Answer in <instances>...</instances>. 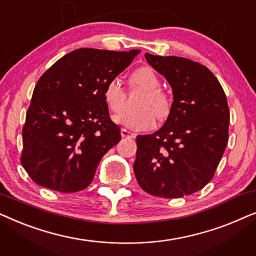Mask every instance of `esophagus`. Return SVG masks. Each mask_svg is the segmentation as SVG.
Returning a JSON list of instances; mask_svg holds the SVG:
<instances>
[{"mask_svg":"<svg viewBox=\"0 0 256 256\" xmlns=\"http://www.w3.org/2000/svg\"><path fill=\"white\" fill-rule=\"evenodd\" d=\"M121 136L122 138H135V134H132V132H130L129 130H127V129H121Z\"/></svg>","mask_w":256,"mask_h":256,"instance_id":"esophagus-1","label":"esophagus"}]
</instances>
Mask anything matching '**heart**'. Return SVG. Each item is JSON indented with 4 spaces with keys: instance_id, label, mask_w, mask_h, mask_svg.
Wrapping results in <instances>:
<instances>
[{
    "instance_id": "1",
    "label": "heart",
    "mask_w": 256,
    "mask_h": 256,
    "mask_svg": "<svg viewBox=\"0 0 256 256\" xmlns=\"http://www.w3.org/2000/svg\"><path fill=\"white\" fill-rule=\"evenodd\" d=\"M130 82L146 92V96L138 104V112H124L115 116V122L132 130H146L152 128L155 117L158 120L166 118L170 113V100L166 93L160 90V82L152 68H140L132 72ZM104 99L113 113H118L124 108L126 93L118 79H112L104 88Z\"/></svg>"
}]
</instances>
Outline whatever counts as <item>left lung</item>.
<instances>
[{
    "label": "left lung",
    "mask_w": 256,
    "mask_h": 256,
    "mask_svg": "<svg viewBox=\"0 0 256 256\" xmlns=\"http://www.w3.org/2000/svg\"><path fill=\"white\" fill-rule=\"evenodd\" d=\"M144 56L168 80L174 101L160 129L136 138L134 172L149 194L180 198L212 180L228 141V104L204 65L174 56Z\"/></svg>",
    "instance_id": "8db88e82"
}]
</instances>
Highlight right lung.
I'll return each mask as SVG.
<instances>
[{"label":"right lung","instance_id":"add662e5","mask_svg":"<svg viewBox=\"0 0 256 256\" xmlns=\"http://www.w3.org/2000/svg\"><path fill=\"white\" fill-rule=\"evenodd\" d=\"M140 52L78 48L40 76L22 132L20 162L34 183L64 194L88 186L100 160L121 140L104 88Z\"/></svg>","mask_w":256,"mask_h":256}]
</instances>
